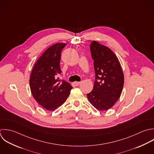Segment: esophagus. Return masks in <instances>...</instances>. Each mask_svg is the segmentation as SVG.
Segmentation results:
<instances>
[{
  "label": "esophagus",
  "instance_id": "esophagus-1",
  "mask_svg": "<svg viewBox=\"0 0 154 154\" xmlns=\"http://www.w3.org/2000/svg\"><path fill=\"white\" fill-rule=\"evenodd\" d=\"M80 83H81L80 82H74V85H75V86H79Z\"/></svg>",
  "mask_w": 154,
  "mask_h": 154
}]
</instances>
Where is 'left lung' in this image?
<instances>
[{
	"label": "left lung",
	"mask_w": 154,
	"mask_h": 154,
	"mask_svg": "<svg viewBox=\"0 0 154 154\" xmlns=\"http://www.w3.org/2000/svg\"><path fill=\"white\" fill-rule=\"evenodd\" d=\"M95 80L93 90L87 94L91 104L103 111L112 107L119 98L124 83L119 60L108 47L97 41L91 44Z\"/></svg>",
	"instance_id": "obj_1"
}]
</instances>
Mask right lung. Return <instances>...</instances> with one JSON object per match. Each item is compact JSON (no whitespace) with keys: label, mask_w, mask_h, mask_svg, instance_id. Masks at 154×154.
<instances>
[{"label":"right lung","mask_w":154,"mask_h":154,"mask_svg":"<svg viewBox=\"0 0 154 154\" xmlns=\"http://www.w3.org/2000/svg\"><path fill=\"white\" fill-rule=\"evenodd\" d=\"M64 43L50 47L35 64L29 80L32 94L43 108L53 111L68 98L72 87L58 77L61 74L60 61Z\"/></svg>","instance_id":"add662e5"}]
</instances>
